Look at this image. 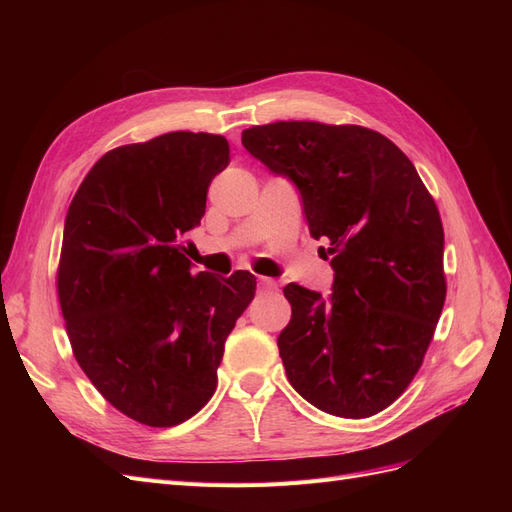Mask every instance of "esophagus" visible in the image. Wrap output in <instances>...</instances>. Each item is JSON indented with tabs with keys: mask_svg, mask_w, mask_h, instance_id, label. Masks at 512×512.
I'll list each match as a JSON object with an SVG mask.
<instances>
[{
	"mask_svg": "<svg viewBox=\"0 0 512 512\" xmlns=\"http://www.w3.org/2000/svg\"><path fill=\"white\" fill-rule=\"evenodd\" d=\"M258 290L260 292H275L277 290V282L271 280V277H258Z\"/></svg>",
	"mask_w": 512,
	"mask_h": 512,
	"instance_id": "1",
	"label": "esophagus"
}]
</instances>
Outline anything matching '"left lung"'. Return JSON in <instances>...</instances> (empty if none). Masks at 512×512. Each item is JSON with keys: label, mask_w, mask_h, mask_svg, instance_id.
<instances>
[{"label": "left lung", "mask_w": 512, "mask_h": 512, "mask_svg": "<svg viewBox=\"0 0 512 512\" xmlns=\"http://www.w3.org/2000/svg\"><path fill=\"white\" fill-rule=\"evenodd\" d=\"M241 143L297 185L309 232L329 239L331 294L284 288L292 316L277 348L292 389L322 412L374 416L408 389L442 314L438 207L374 130L277 121L243 130Z\"/></svg>", "instance_id": "8db88e82"}]
</instances>
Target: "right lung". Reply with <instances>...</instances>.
<instances>
[{
    "mask_svg": "<svg viewBox=\"0 0 512 512\" xmlns=\"http://www.w3.org/2000/svg\"><path fill=\"white\" fill-rule=\"evenodd\" d=\"M230 162L224 136L168 132L89 170L64 224L57 292L66 331L100 395L149 427H173L218 386L224 344L256 277L192 275L188 232Z\"/></svg>",
    "mask_w": 512,
    "mask_h": 512,
    "instance_id": "right-lung-1",
    "label": "right lung"
}]
</instances>
